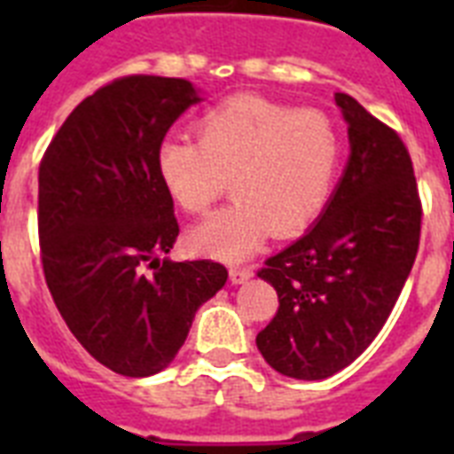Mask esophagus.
<instances>
[{
    "label": "esophagus",
    "instance_id": "esophagus-1",
    "mask_svg": "<svg viewBox=\"0 0 454 454\" xmlns=\"http://www.w3.org/2000/svg\"><path fill=\"white\" fill-rule=\"evenodd\" d=\"M252 276H254V270L249 269V266H233V269H231V283L233 285L247 283Z\"/></svg>",
    "mask_w": 454,
    "mask_h": 454
}]
</instances>
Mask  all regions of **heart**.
Segmentation results:
<instances>
[{
    "label": "heart",
    "mask_w": 454,
    "mask_h": 454,
    "mask_svg": "<svg viewBox=\"0 0 454 454\" xmlns=\"http://www.w3.org/2000/svg\"><path fill=\"white\" fill-rule=\"evenodd\" d=\"M192 138H164L155 167L164 191L188 214H209L233 178L235 202L191 233L202 254L240 262L266 235L290 238L330 202L344 138L323 110L238 94L195 120Z\"/></svg>",
    "instance_id": "heart-1"
}]
</instances>
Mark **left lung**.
Returning a JSON list of instances; mask_svg holds the SVG:
<instances>
[{
    "instance_id": "obj_1",
    "label": "left lung",
    "mask_w": 454,
    "mask_h": 454,
    "mask_svg": "<svg viewBox=\"0 0 454 454\" xmlns=\"http://www.w3.org/2000/svg\"><path fill=\"white\" fill-rule=\"evenodd\" d=\"M351 157L309 233L256 273L278 292L256 346L273 370L325 380L372 344L408 280L422 231V200L403 138L348 94Z\"/></svg>"
}]
</instances>
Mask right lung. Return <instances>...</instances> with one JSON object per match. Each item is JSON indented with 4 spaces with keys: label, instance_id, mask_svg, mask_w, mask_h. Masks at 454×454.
I'll return each instance as SVG.
<instances>
[{
    "label": "right lung",
    "instance_id": "add662e5",
    "mask_svg": "<svg viewBox=\"0 0 454 454\" xmlns=\"http://www.w3.org/2000/svg\"><path fill=\"white\" fill-rule=\"evenodd\" d=\"M198 101L176 77H117L67 115L39 162L46 287L74 339L124 377L169 365L195 310L226 285V266L212 259L160 262L178 221L155 153Z\"/></svg>",
    "mask_w": 454,
    "mask_h": 454
}]
</instances>
